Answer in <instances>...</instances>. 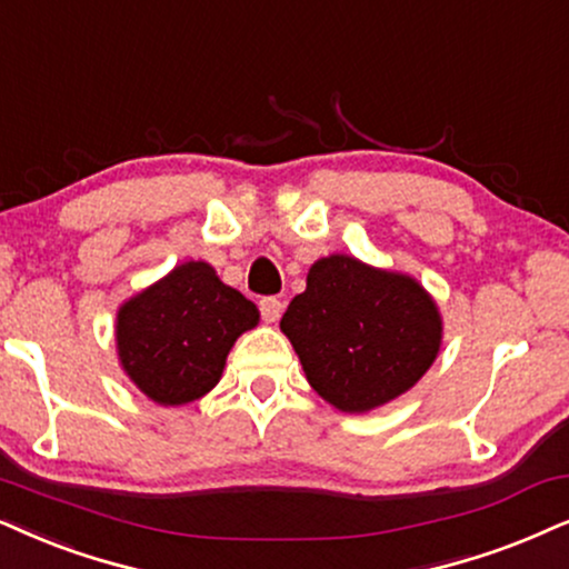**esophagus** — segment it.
Returning <instances> with one entry per match:
<instances>
[{
    "label": "esophagus",
    "instance_id": "34e87169",
    "mask_svg": "<svg viewBox=\"0 0 569 569\" xmlns=\"http://www.w3.org/2000/svg\"><path fill=\"white\" fill-rule=\"evenodd\" d=\"M258 308H261V319L267 323H277L279 316L284 311V302L279 298H263L258 302Z\"/></svg>",
    "mask_w": 569,
    "mask_h": 569
}]
</instances>
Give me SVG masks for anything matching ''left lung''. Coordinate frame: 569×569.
<instances>
[{
    "mask_svg": "<svg viewBox=\"0 0 569 569\" xmlns=\"http://www.w3.org/2000/svg\"><path fill=\"white\" fill-rule=\"evenodd\" d=\"M279 327L308 383L342 412L408 392L441 345L439 308L416 279L339 253L313 263Z\"/></svg>",
    "mask_w": 569,
    "mask_h": 569,
    "instance_id": "8db88e82",
    "label": "left lung"
}]
</instances>
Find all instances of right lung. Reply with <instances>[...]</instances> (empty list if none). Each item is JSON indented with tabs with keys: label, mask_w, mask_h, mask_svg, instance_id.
<instances>
[{
	"label": "right lung",
	"mask_w": 569,
	"mask_h": 569,
	"mask_svg": "<svg viewBox=\"0 0 569 569\" xmlns=\"http://www.w3.org/2000/svg\"><path fill=\"white\" fill-rule=\"evenodd\" d=\"M258 323V308L206 261L174 267L117 313V352L130 381L159 405L211 392L234 339Z\"/></svg>",
	"instance_id": "obj_1"
}]
</instances>
